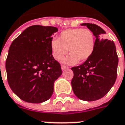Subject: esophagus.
<instances>
[{
	"mask_svg": "<svg viewBox=\"0 0 125 125\" xmlns=\"http://www.w3.org/2000/svg\"><path fill=\"white\" fill-rule=\"evenodd\" d=\"M61 68H62V70H64L67 69L68 67H67V66H64V65H62L61 66Z\"/></svg>",
	"mask_w": 125,
	"mask_h": 125,
	"instance_id": "1",
	"label": "esophagus"
}]
</instances>
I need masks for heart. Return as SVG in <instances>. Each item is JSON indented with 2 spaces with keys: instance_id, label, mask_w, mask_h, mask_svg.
Masks as SVG:
<instances>
[{
  "instance_id": "b5f03b06",
  "label": "heart",
  "mask_w": 125,
  "mask_h": 125,
  "mask_svg": "<svg viewBox=\"0 0 125 125\" xmlns=\"http://www.w3.org/2000/svg\"><path fill=\"white\" fill-rule=\"evenodd\" d=\"M95 45L93 32L88 29H68L60 34L58 39L51 42L52 55L57 61L62 59L68 51L70 55L64 60L67 64L87 61L93 53Z\"/></svg>"
}]
</instances>
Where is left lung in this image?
Returning a JSON list of instances; mask_svg holds the SVG:
<instances>
[{"mask_svg":"<svg viewBox=\"0 0 125 125\" xmlns=\"http://www.w3.org/2000/svg\"><path fill=\"white\" fill-rule=\"evenodd\" d=\"M87 26L96 37L93 53L83 63L71 68L73 77L71 82L73 93L80 100L94 101L108 93L115 82L117 75L118 56L113 41L105 39L106 32L92 23Z\"/></svg>","mask_w":125,"mask_h":125,"instance_id":"obj_1","label":"left lung"}]
</instances>
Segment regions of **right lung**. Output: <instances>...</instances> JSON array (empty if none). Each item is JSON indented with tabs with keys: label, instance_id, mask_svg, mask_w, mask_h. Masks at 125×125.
<instances>
[{
	"label": "right lung",
	"instance_id": "obj_1",
	"mask_svg": "<svg viewBox=\"0 0 125 125\" xmlns=\"http://www.w3.org/2000/svg\"><path fill=\"white\" fill-rule=\"evenodd\" d=\"M57 27L32 25L11 43L6 61L8 82L12 91L29 103H42L53 93L61 66L52 55V35Z\"/></svg>",
	"mask_w": 125,
	"mask_h": 125
}]
</instances>
